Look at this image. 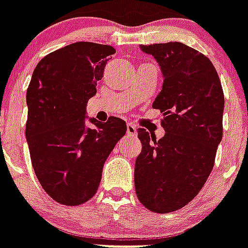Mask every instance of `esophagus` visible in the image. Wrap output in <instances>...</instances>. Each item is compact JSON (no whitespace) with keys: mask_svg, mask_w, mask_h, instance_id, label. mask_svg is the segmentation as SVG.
<instances>
[{"mask_svg":"<svg viewBox=\"0 0 248 248\" xmlns=\"http://www.w3.org/2000/svg\"><path fill=\"white\" fill-rule=\"evenodd\" d=\"M127 135H131V136H135L136 135V127H135L134 124H127V130H126Z\"/></svg>","mask_w":248,"mask_h":248,"instance_id":"1","label":"esophagus"}]
</instances>
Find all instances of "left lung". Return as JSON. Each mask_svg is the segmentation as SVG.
Masks as SVG:
<instances>
[{
    "label": "left lung",
    "mask_w": 248,
    "mask_h": 248,
    "mask_svg": "<svg viewBox=\"0 0 248 248\" xmlns=\"http://www.w3.org/2000/svg\"><path fill=\"white\" fill-rule=\"evenodd\" d=\"M163 75L153 108L163 112L166 134L139 128L142 149L135 163V190L149 210L170 213L190 202L214 167L223 138L224 94L206 56L180 42L140 46Z\"/></svg>",
    "instance_id": "left-lung-1"
}]
</instances>
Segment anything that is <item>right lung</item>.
I'll return each mask as SVG.
<instances>
[{
	"label": "right lung",
	"mask_w": 248,
	"mask_h": 248,
	"mask_svg": "<svg viewBox=\"0 0 248 248\" xmlns=\"http://www.w3.org/2000/svg\"><path fill=\"white\" fill-rule=\"evenodd\" d=\"M110 46L68 44L43 57L26 92L25 138L34 172L44 191L60 204L75 206L95 195L107 158L126 134L118 117L102 124L90 118L88 100L96 94Z\"/></svg>",
	"instance_id": "add662e5"
}]
</instances>
